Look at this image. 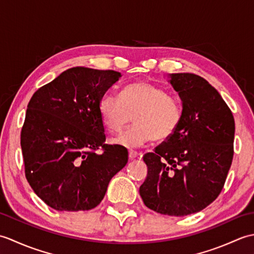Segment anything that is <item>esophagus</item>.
<instances>
[{
    "label": "esophagus",
    "mask_w": 254,
    "mask_h": 254,
    "mask_svg": "<svg viewBox=\"0 0 254 254\" xmlns=\"http://www.w3.org/2000/svg\"><path fill=\"white\" fill-rule=\"evenodd\" d=\"M139 154L137 152H134V150H128V158L134 159L136 158Z\"/></svg>",
    "instance_id": "esophagus-1"
}]
</instances>
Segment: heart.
<instances>
[{
  "mask_svg": "<svg viewBox=\"0 0 254 254\" xmlns=\"http://www.w3.org/2000/svg\"><path fill=\"white\" fill-rule=\"evenodd\" d=\"M99 113L111 132H120L134 120V126L116 138L127 148L141 146L153 138L163 142L170 138L182 121L181 101L158 85L136 82L127 85L121 96L106 93L99 100Z\"/></svg>",
  "mask_w": 254,
  "mask_h": 254,
  "instance_id": "obj_1",
  "label": "heart"
}]
</instances>
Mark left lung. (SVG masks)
I'll return each instance as SVG.
<instances>
[{
    "instance_id": "left-lung-1",
    "label": "left lung",
    "mask_w": 254,
    "mask_h": 254,
    "mask_svg": "<svg viewBox=\"0 0 254 254\" xmlns=\"http://www.w3.org/2000/svg\"><path fill=\"white\" fill-rule=\"evenodd\" d=\"M182 100L176 133L143 156L147 177L139 187L144 204L159 214L197 213L222 192L234 157L235 119L218 91L192 73L170 75Z\"/></svg>"
}]
</instances>
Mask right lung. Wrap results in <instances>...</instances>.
I'll list each match as a JSON object with an SVG mask.
<instances>
[{"instance_id":"right-lung-1","label":"right lung","mask_w":254,"mask_h":254,"mask_svg":"<svg viewBox=\"0 0 254 254\" xmlns=\"http://www.w3.org/2000/svg\"><path fill=\"white\" fill-rule=\"evenodd\" d=\"M121 77L112 69L68 68L32 95L20 132L25 176L57 210H88L104 198L127 150L105 144L99 100ZM103 153L97 154L95 150Z\"/></svg>"}]
</instances>
